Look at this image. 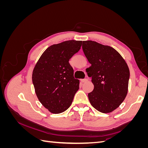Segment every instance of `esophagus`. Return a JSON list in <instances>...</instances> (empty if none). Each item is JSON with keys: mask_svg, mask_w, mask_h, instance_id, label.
Masks as SVG:
<instances>
[{"mask_svg": "<svg viewBox=\"0 0 148 148\" xmlns=\"http://www.w3.org/2000/svg\"><path fill=\"white\" fill-rule=\"evenodd\" d=\"M80 81L82 82V83H84V82H86L88 81V79H82Z\"/></svg>", "mask_w": 148, "mask_h": 148, "instance_id": "esophagus-1", "label": "esophagus"}]
</instances>
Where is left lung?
<instances>
[{
	"label": "left lung",
	"mask_w": 148,
	"mask_h": 148,
	"mask_svg": "<svg viewBox=\"0 0 148 148\" xmlns=\"http://www.w3.org/2000/svg\"><path fill=\"white\" fill-rule=\"evenodd\" d=\"M82 49L91 65L86 70L94 84L93 91L88 94L89 102L102 113L111 112L127 95L128 66L120 53L110 46L86 41H83Z\"/></svg>",
	"instance_id": "1"
}]
</instances>
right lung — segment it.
I'll return each instance as SVG.
<instances>
[{"instance_id":"obj_1","label":"right lung","mask_w":148,"mask_h":148,"mask_svg":"<svg viewBox=\"0 0 148 148\" xmlns=\"http://www.w3.org/2000/svg\"><path fill=\"white\" fill-rule=\"evenodd\" d=\"M82 41L69 40L49 47L33 71L35 92L42 106L53 114L69 108L79 81L75 79L69 60L81 48Z\"/></svg>"}]
</instances>
